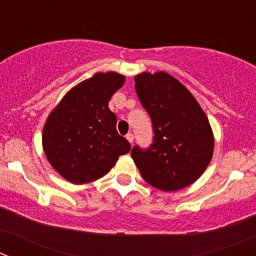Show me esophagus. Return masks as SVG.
Returning <instances> with one entry per match:
<instances>
[{"label":"esophagus","mask_w":256,"mask_h":256,"mask_svg":"<svg viewBox=\"0 0 256 256\" xmlns=\"http://www.w3.org/2000/svg\"><path fill=\"white\" fill-rule=\"evenodd\" d=\"M126 138L128 140V142H130V144H132V142H133V138H134V137H133L132 133H128V134L126 136Z\"/></svg>","instance_id":"1"}]
</instances>
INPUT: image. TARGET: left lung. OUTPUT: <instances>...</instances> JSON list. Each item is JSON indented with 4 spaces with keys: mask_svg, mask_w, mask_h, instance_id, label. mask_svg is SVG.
I'll list each match as a JSON object with an SVG mask.
<instances>
[{
    "mask_svg": "<svg viewBox=\"0 0 256 256\" xmlns=\"http://www.w3.org/2000/svg\"><path fill=\"white\" fill-rule=\"evenodd\" d=\"M134 82L155 136L148 150L133 148V162L152 187L165 192L184 188L201 177L212 158L209 119L194 94L170 74L144 72Z\"/></svg>",
    "mask_w": 256,
    "mask_h": 256,
    "instance_id": "8db88e82",
    "label": "left lung"
}]
</instances>
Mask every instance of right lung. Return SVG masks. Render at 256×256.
<instances>
[{
	"instance_id": "obj_1",
	"label": "right lung",
	"mask_w": 256,
	"mask_h": 256,
	"mask_svg": "<svg viewBox=\"0 0 256 256\" xmlns=\"http://www.w3.org/2000/svg\"><path fill=\"white\" fill-rule=\"evenodd\" d=\"M126 76L116 72L96 73L78 83L47 118L42 146L52 168L74 184L105 176L130 144L116 132V115L108 108Z\"/></svg>"
}]
</instances>
